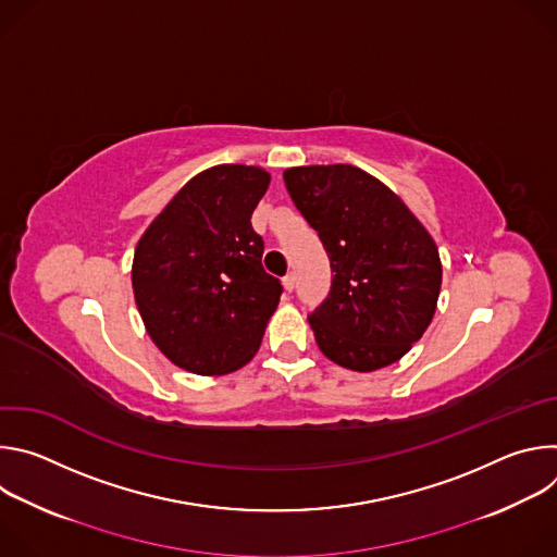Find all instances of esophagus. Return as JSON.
I'll list each match as a JSON object with an SVG mask.
<instances>
[{"label":"esophagus","instance_id":"1","mask_svg":"<svg viewBox=\"0 0 557 557\" xmlns=\"http://www.w3.org/2000/svg\"><path fill=\"white\" fill-rule=\"evenodd\" d=\"M282 284H284V288L290 293V290L295 288V275H293V273H288V275L282 280Z\"/></svg>","mask_w":557,"mask_h":557}]
</instances>
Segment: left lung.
<instances>
[{
	"mask_svg": "<svg viewBox=\"0 0 557 557\" xmlns=\"http://www.w3.org/2000/svg\"><path fill=\"white\" fill-rule=\"evenodd\" d=\"M284 183L335 273L308 317L317 346L355 372L399 361L436 312L443 267L434 237L399 196L355 165L290 168Z\"/></svg>",
	"mask_w": 557,
	"mask_h": 557,
	"instance_id": "left-lung-1",
	"label": "left lung"
}]
</instances>
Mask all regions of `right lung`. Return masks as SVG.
Returning a JSON list of instances; mask_svg holds the SVG:
<instances>
[{"label":"right lung","mask_w":557,"mask_h":557,"mask_svg":"<svg viewBox=\"0 0 557 557\" xmlns=\"http://www.w3.org/2000/svg\"><path fill=\"white\" fill-rule=\"evenodd\" d=\"M271 185L256 165L196 174L140 235L132 288L156 348L174 366L218 376L247 366L282 295L262 269L251 213Z\"/></svg>","instance_id":"right-lung-1"}]
</instances>
